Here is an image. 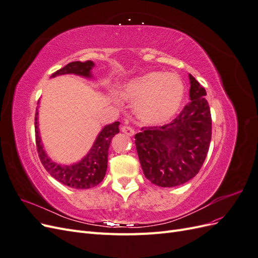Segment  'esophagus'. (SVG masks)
Masks as SVG:
<instances>
[{"mask_svg":"<svg viewBox=\"0 0 258 258\" xmlns=\"http://www.w3.org/2000/svg\"><path fill=\"white\" fill-rule=\"evenodd\" d=\"M121 131L123 132L124 135H127L129 137H132V136L135 135V129L132 128V127H130V126H122L121 127Z\"/></svg>","mask_w":258,"mask_h":258,"instance_id":"34e87169","label":"esophagus"}]
</instances>
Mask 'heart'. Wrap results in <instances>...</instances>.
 Returning a JSON list of instances; mask_svg holds the SVG:
<instances>
[{
  "label": "heart",
  "instance_id": "obj_1",
  "mask_svg": "<svg viewBox=\"0 0 258 258\" xmlns=\"http://www.w3.org/2000/svg\"><path fill=\"white\" fill-rule=\"evenodd\" d=\"M184 91V83L177 74L150 72L124 84L120 95L136 101V113L142 121L158 124L177 112Z\"/></svg>",
  "mask_w": 258,
  "mask_h": 258
}]
</instances>
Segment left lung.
Wrapping results in <instances>:
<instances>
[{"mask_svg": "<svg viewBox=\"0 0 258 258\" xmlns=\"http://www.w3.org/2000/svg\"><path fill=\"white\" fill-rule=\"evenodd\" d=\"M189 99L175 118L163 126L142 127L135 136L147 179L161 187L186 183L204 165L212 136V118L204 86L189 74Z\"/></svg>", "mask_w": 258, "mask_h": 258, "instance_id": "1", "label": "left lung"}]
</instances>
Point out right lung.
<instances>
[{
  "mask_svg": "<svg viewBox=\"0 0 258 258\" xmlns=\"http://www.w3.org/2000/svg\"><path fill=\"white\" fill-rule=\"evenodd\" d=\"M93 67V62L74 61L70 62L66 67L52 73V77L62 74H77L86 77H90V70ZM119 121H115L105 126L100 132L90 153L86 157L72 166H60L52 162L48 156L45 154L41 144V138L38 136L37 128V111L35 114V143L38 157L46 171L57 181L76 189H87L99 185L105 176L107 168V151L110 147L111 140L119 132Z\"/></svg>",
  "mask_w": 258,
  "mask_h": 258,
  "instance_id": "right-lung-1",
  "label": "right lung"
}]
</instances>
